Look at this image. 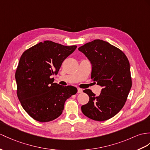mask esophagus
Segmentation results:
<instances>
[{
	"mask_svg": "<svg viewBox=\"0 0 150 150\" xmlns=\"http://www.w3.org/2000/svg\"><path fill=\"white\" fill-rule=\"evenodd\" d=\"M83 92V90L81 88H78V93H82Z\"/></svg>",
	"mask_w": 150,
	"mask_h": 150,
	"instance_id": "obj_1",
	"label": "esophagus"
}]
</instances>
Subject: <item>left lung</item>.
<instances>
[{
	"mask_svg": "<svg viewBox=\"0 0 150 150\" xmlns=\"http://www.w3.org/2000/svg\"><path fill=\"white\" fill-rule=\"evenodd\" d=\"M78 50L92 64L91 78L103 87L97 97L92 90H83L90 99L81 111L96 121L110 119L123 108L132 87L129 60L122 50L100 39L88 42Z\"/></svg>",
	"mask_w": 150,
	"mask_h": 150,
	"instance_id": "left-lung-1",
	"label": "left lung"
}]
</instances>
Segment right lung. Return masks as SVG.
<instances>
[{
	"mask_svg": "<svg viewBox=\"0 0 150 150\" xmlns=\"http://www.w3.org/2000/svg\"><path fill=\"white\" fill-rule=\"evenodd\" d=\"M76 47L45 41L21 54L15 73L17 96L32 118L40 122L57 118L63 112L65 100L77 93L76 87L60 85L51 78Z\"/></svg>",
	"mask_w": 150,
	"mask_h": 150,
	"instance_id": "obj_1",
	"label": "right lung"
}]
</instances>
